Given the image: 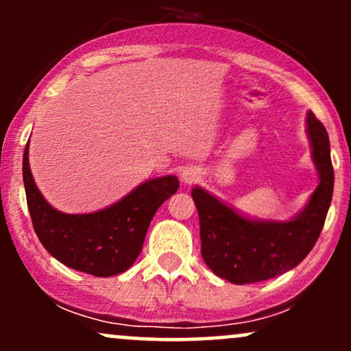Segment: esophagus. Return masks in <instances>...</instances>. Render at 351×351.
<instances>
[{
	"label": "esophagus",
	"instance_id": "esophagus-1",
	"mask_svg": "<svg viewBox=\"0 0 351 351\" xmlns=\"http://www.w3.org/2000/svg\"><path fill=\"white\" fill-rule=\"evenodd\" d=\"M198 178L199 175L195 170H184L181 173V180H183L184 183H195V181H198Z\"/></svg>",
	"mask_w": 351,
	"mask_h": 351
}]
</instances>
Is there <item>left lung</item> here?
I'll list each match as a JSON object with an SVG mask.
<instances>
[{
  "label": "left lung",
  "mask_w": 351,
  "mask_h": 351,
  "mask_svg": "<svg viewBox=\"0 0 351 351\" xmlns=\"http://www.w3.org/2000/svg\"><path fill=\"white\" fill-rule=\"evenodd\" d=\"M307 134L320 183L299 216L285 223L251 221L198 186L191 189L199 216L201 256L216 276L231 284H254L291 271L315 245L333 195L330 140L324 123L308 112Z\"/></svg>",
  "instance_id": "left-lung-1"
}]
</instances>
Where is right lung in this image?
Returning <instances> with one entry per match:
<instances>
[{
  "label": "right lung",
  "mask_w": 351,
  "mask_h": 351,
  "mask_svg": "<svg viewBox=\"0 0 351 351\" xmlns=\"http://www.w3.org/2000/svg\"><path fill=\"white\" fill-rule=\"evenodd\" d=\"M27 150L29 143L24 148L23 180L36 234L59 263L95 277L117 276L135 263L153 216L180 188L176 176H162L145 181L102 211L66 215L52 208L39 193Z\"/></svg>",
  "instance_id": "add662e5"
}]
</instances>
